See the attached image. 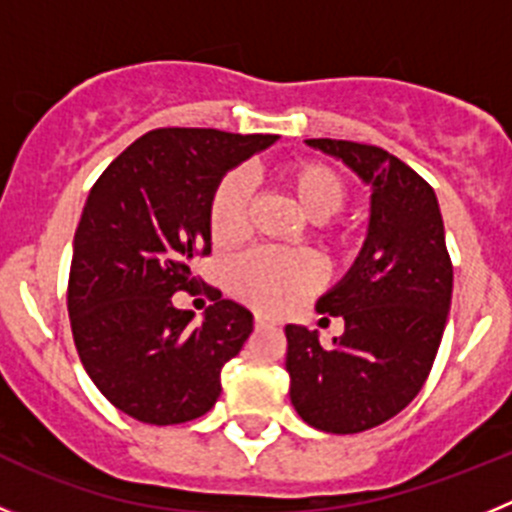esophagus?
<instances>
[{"label":"esophagus","instance_id":"esophagus-1","mask_svg":"<svg viewBox=\"0 0 512 512\" xmlns=\"http://www.w3.org/2000/svg\"><path fill=\"white\" fill-rule=\"evenodd\" d=\"M253 325H256V328H266V325H274V323H271L269 318H264V315H256Z\"/></svg>","mask_w":512,"mask_h":512}]
</instances>
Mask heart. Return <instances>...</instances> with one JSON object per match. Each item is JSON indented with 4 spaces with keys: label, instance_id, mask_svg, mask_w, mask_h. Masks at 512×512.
<instances>
[{
    "label": "heart",
    "instance_id": "b5f03b06",
    "mask_svg": "<svg viewBox=\"0 0 512 512\" xmlns=\"http://www.w3.org/2000/svg\"><path fill=\"white\" fill-rule=\"evenodd\" d=\"M279 184L289 192L302 212L323 228L348 202V184L333 166L320 161H292L277 174ZM207 225L215 246H235L248 233V189L241 176H223L212 189L207 205ZM318 261L307 253H282L259 248L246 253L230 266L228 284L238 300L261 312L295 307L320 284Z\"/></svg>",
    "mask_w": 512,
    "mask_h": 512
}]
</instances>
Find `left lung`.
<instances>
[{"instance_id":"1","label":"left lung","mask_w":512,"mask_h":512,"mask_svg":"<svg viewBox=\"0 0 512 512\" xmlns=\"http://www.w3.org/2000/svg\"><path fill=\"white\" fill-rule=\"evenodd\" d=\"M307 146L341 158L372 187L359 259L315 305L343 318V336L323 348L318 330L284 328L297 415L346 436L395 418L420 392L449 318L454 266L436 192L423 176L366 143L312 138Z\"/></svg>"}]
</instances>
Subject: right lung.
<instances>
[{"instance_id":"obj_1","label":"right lung","mask_w":512,"mask_h":512,"mask_svg":"<svg viewBox=\"0 0 512 512\" xmlns=\"http://www.w3.org/2000/svg\"><path fill=\"white\" fill-rule=\"evenodd\" d=\"M274 140L158 128L125 148L89 192L66 297L71 333L97 390L140 423L205 415L223 390V366L251 336V312L217 289H207L212 305L197 325L171 297L200 287L192 261L212 248V189Z\"/></svg>"}]
</instances>
